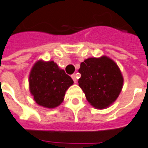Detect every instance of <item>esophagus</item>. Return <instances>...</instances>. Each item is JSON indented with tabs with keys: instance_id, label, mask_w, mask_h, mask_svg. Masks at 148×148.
<instances>
[{
	"instance_id": "1",
	"label": "esophagus",
	"mask_w": 148,
	"mask_h": 148,
	"mask_svg": "<svg viewBox=\"0 0 148 148\" xmlns=\"http://www.w3.org/2000/svg\"><path fill=\"white\" fill-rule=\"evenodd\" d=\"M72 78H73L74 83H76V82H77V76H76V74H73V75H72Z\"/></svg>"
}]
</instances>
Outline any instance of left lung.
<instances>
[{"mask_svg":"<svg viewBox=\"0 0 148 148\" xmlns=\"http://www.w3.org/2000/svg\"><path fill=\"white\" fill-rule=\"evenodd\" d=\"M79 73V86L93 107L106 108L117 99L123 88V77L117 64L110 58H89L81 63Z\"/></svg>","mask_w":148,"mask_h":148,"instance_id":"1","label":"left lung"}]
</instances>
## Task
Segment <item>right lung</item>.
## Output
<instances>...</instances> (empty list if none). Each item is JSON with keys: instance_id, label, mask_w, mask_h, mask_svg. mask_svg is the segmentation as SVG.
<instances>
[{"instance_id": "add662e5", "label": "right lung", "mask_w": 148, "mask_h": 148, "mask_svg": "<svg viewBox=\"0 0 148 148\" xmlns=\"http://www.w3.org/2000/svg\"><path fill=\"white\" fill-rule=\"evenodd\" d=\"M73 80L53 61L40 60L32 68L29 77V90L36 103L47 108L62 104L65 91Z\"/></svg>"}]
</instances>
